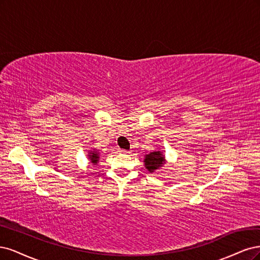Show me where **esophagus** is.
<instances>
[{
  "label": "esophagus",
  "mask_w": 260,
  "mask_h": 260,
  "mask_svg": "<svg viewBox=\"0 0 260 260\" xmlns=\"http://www.w3.org/2000/svg\"><path fill=\"white\" fill-rule=\"evenodd\" d=\"M119 151H120L121 153H128V151H126V150H123V149H120Z\"/></svg>",
  "instance_id": "obj_1"
}]
</instances>
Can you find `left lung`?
Returning <instances> with one entry per match:
<instances>
[{
  "label": "left lung",
  "instance_id": "8db88e82",
  "mask_svg": "<svg viewBox=\"0 0 260 260\" xmlns=\"http://www.w3.org/2000/svg\"><path fill=\"white\" fill-rule=\"evenodd\" d=\"M145 166L146 169L153 173L154 171H156L158 167H161L164 163V156L160 151L156 152H151L150 154H147L145 156Z\"/></svg>",
  "mask_w": 260,
  "mask_h": 260
}]
</instances>
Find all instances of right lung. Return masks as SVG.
<instances>
[{"mask_svg": "<svg viewBox=\"0 0 260 260\" xmlns=\"http://www.w3.org/2000/svg\"><path fill=\"white\" fill-rule=\"evenodd\" d=\"M89 160H90V162L91 163H94V164H97V162H98V160H99V155H98V153L97 152H90L89 153Z\"/></svg>", "mask_w": 260, "mask_h": 260, "instance_id": "add662e5", "label": "right lung"}]
</instances>
